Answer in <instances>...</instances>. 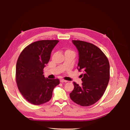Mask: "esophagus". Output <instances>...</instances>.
<instances>
[{
    "instance_id": "esophagus-1",
    "label": "esophagus",
    "mask_w": 130,
    "mask_h": 130,
    "mask_svg": "<svg viewBox=\"0 0 130 130\" xmlns=\"http://www.w3.org/2000/svg\"><path fill=\"white\" fill-rule=\"evenodd\" d=\"M60 82H61V83H67L68 81L64 80V79H61V80H60Z\"/></svg>"
}]
</instances>
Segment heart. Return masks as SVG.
Returning <instances> with one entry per match:
<instances>
[{
	"label": "heart",
	"instance_id": "obj_1",
	"mask_svg": "<svg viewBox=\"0 0 130 130\" xmlns=\"http://www.w3.org/2000/svg\"><path fill=\"white\" fill-rule=\"evenodd\" d=\"M67 51H69V50H67Z\"/></svg>",
	"mask_w": 130,
	"mask_h": 130
}]
</instances>
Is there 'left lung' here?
I'll return each mask as SVG.
<instances>
[{
  "label": "left lung",
  "instance_id": "obj_1",
  "mask_svg": "<svg viewBox=\"0 0 130 130\" xmlns=\"http://www.w3.org/2000/svg\"><path fill=\"white\" fill-rule=\"evenodd\" d=\"M78 51L77 69L83 71L82 86L74 82V89L70 98L83 106L93 105L103 96L110 78V64L105 54L92 43L72 40Z\"/></svg>",
  "mask_w": 130,
  "mask_h": 130
}]
</instances>
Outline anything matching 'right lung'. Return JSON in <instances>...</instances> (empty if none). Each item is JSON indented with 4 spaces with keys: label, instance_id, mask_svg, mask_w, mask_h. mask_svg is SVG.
Instances as JSON below:
<instances>
[{
    "label": "right lung",
    "instance_id": "add662e5",
    "mask_svg": "<svg viewBox=\"0 0 130 130\" xmlns=\"http://www.w3.org/2000/svg\"><path fill=\"white\" fill-rule=\"evenodd\" d=\"M58 40H41L23 50L16 66V80L20 93L27 102L35 105L48 102L58 79L44 77L43 69L48 63L52 51Z\"/></svg>",
    "mask_w": 130,
    "mask_h": 130
}]
</instances>
